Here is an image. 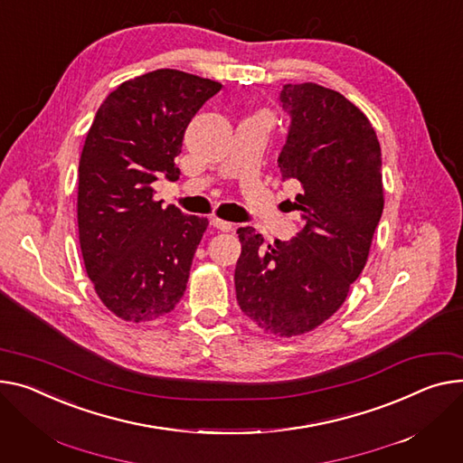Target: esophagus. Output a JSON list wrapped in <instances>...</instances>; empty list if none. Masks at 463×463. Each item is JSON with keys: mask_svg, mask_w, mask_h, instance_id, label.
I'll use <instances>...</instances> for the list:
<instances>
[{"mask_svg": "<svg viewBox=\"0 0 463 463\" xmlns=\"http://www.w3.org/2000/svg\"><path fill=\"white\" fill-rule=\"evenodd\" d=\"M210 225H212V227H215V229L223 231V232H229V231H232V223H229V222H223V220H218V218H212V220H210Z\"/></svg>", "mask_w": 463, "mask_h": 463, "instance_id": "34e87169", "label": "esophagus"}]
</instances>
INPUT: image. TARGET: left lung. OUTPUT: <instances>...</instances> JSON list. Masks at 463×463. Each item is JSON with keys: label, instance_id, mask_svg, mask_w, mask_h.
I'll return each instance as SVG.
<instances>
[{"label": "left lung", "instance_id": "left-lung-1", "mask_svg": "<svg viewBox=\"0 0 463 463\" xmlns=\"http://www.w3.org/2000/svg\"><path fill=\"white\" fill-rule=\"evenodd\" d=\"M279 106L290 127L277 164L301 184V229L262 248L253 227H240L234 287L251 322L294 336L326 322L366 264L383 212L382 148L371 120L333 89L288 83Z\"/></svg>", "mask_w": 463, "mask_h": 463}]
</instances>
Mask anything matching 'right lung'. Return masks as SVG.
<instances>
[{
    "instance_id": "add662e5",
    "label": "right lung",
    "mask_w": 463,
    "mask_h": 463,
    "mask_svg": "<svg viewBox=\"0 0 463 463\" xmlns=\"http://www.w3.org/2000/svg\"><path fill=\"white\" fill-rule=\"evenodd\" d=\"M222 83L160 69L120 83L99 108L80 158L78 229L89 279L127 322L171 313L186 290L206 218L154 201L175 182L184 132Z\"/></svg>"
}]
</instances>
